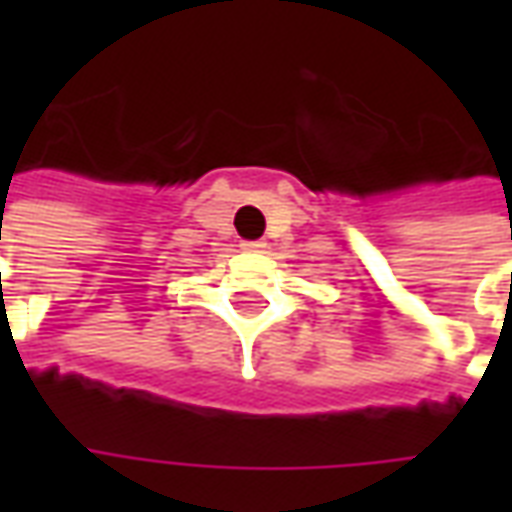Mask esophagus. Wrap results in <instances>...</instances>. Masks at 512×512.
<instances>
[{
	"label": "esophagus",
	"mask_w": 512,
	"mask_h": 512,
	"mask_svg": "<svg viewBox=\"0 0 512 512\" xmlns=\"http://www.w3.org/2000/svg\"><path fill=\"white\" fill-rule=\"evenodd\" d=\"M266 246H268L266 241L260 238V241H244V244H241V249H244V252H263Z\"/></svg>",
	"instance_id": "obj_1"
}]
</instances>
